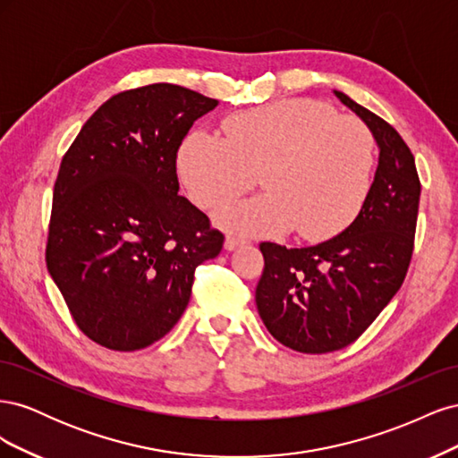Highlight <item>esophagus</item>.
Returning <instances> with one entry per match:
<instances>
[{"instance_id":"esophagus-1","label":"esophagus","mask_w":458,"mask_h":458,"mask_svg":"<svg viewBox=\"0 0 458 458\" xmlns=\"http://www.w3.org/2000/svg\"><path fill=\"white\" fill-rule=\"evenodd\" d=\"M244 242H246V241L241 239V237H237V234H227V237H225V250H234V248L242 246Z\"/></svg>"}]
</instances>
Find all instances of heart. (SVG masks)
<instances>
[{"mask_svg": "<svg viewBox=\"0 0 458 458\" xmlns=\"http://www.w3.org/2000/svg\"><path fill=\"white\" fill-rule=\"evenodd\" d=\"M225 137L191 131L177 150V174L191 200L214 210L250 191L259 174L266 192L217 214L241 233L303 241L336 237L370 195L377 145L353 116L311 99L276 101L231 114Z\"/></svg>", "mask_w": 458, "mask_h": 458, "instance_id": "heart-1", "label": "heart"}]
</instances>
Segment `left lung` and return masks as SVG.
Masks as SVG:
<instances>
[{
    "label": "left lung",
    "instance_id": "left-lung-1",
    "mask_svg": "<svg viewBox=\"0 0 458 458\" xmlns=\"http://www.w3.org/2000/svg\"><path fill=\"white\" fill-rule=\"evenodd\" d=\"M370 128L380 147L370 195L353 224L306 248L261 242L256 303L271 336L300 353H328L353 344L405 281L414 250L420 179L394 126L335 91Z\"/></svg>",
    "mask_w": 458,
    "mask_h": 458
}]
</instances>
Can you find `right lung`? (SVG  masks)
I'll return each instance as SVG.
<instances>
[{"label": "right lung", "instance_id": "obj_1", "mask_svg": "<svg viewBox=\"0 0 458 458\" xmlns=\"http://www.w3.org/2000/svg\"><path fill=\"white\" fill-rule=\"evenodd\" d=\"M217 105L174 84L113 95L64 152L53 187L47 271L74 323L103 348L135 352L183 315L195 269L224 233L177 195V150Z\"/></svg>", "mask_w": 458, "mask_h": 458}]
</instances>
